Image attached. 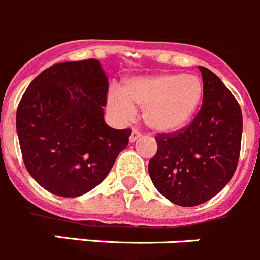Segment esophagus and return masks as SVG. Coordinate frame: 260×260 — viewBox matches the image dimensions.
Returning a JSON list of instances; mask_svg holds the SVG:
<instances>
[{
	"label": "esophagus",
	"instance_id": "esophagus-1",
	"mask_svg": "<svg viewBox=\"0 0 260 260\" xmlns=\"http://www.w3.org/2000/svg\"><path fill=\"white\" fill-rule=\"evenodd\" d=\"M140 137H141V133H140L139 131H132V132H131V136H129V141L135 142V141H137Z\"/></svg>",
	"mask_w": 260,
	"mask_h": 260
}]
</instances>
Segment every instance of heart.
<instances>
[{
    "instance_id": "1",
    "label": "heart",
    "mask_w": 260,
    "mask_h": 260,
    "mask_svg": "<svg viewBox=\"0 0 260 260\" xmlns=\"http://www.w3.org/2000/svg\"><path fill=\"white\" fill-rule=\"evenodd\" d=\"M202 98L203 83L198 76L171 72L129 79L123 92L115 89L109 93L106 106L119 121L129 120L136 107H140L150 129L174 133L193 119Z\"/></svg>"
}]
</instances>
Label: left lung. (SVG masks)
I'll use <instances>...</instances> for the list:
<instances>
[{
  "label": "left lung",
  "mask_w": 260,
  "mask_h": 260,
  "mask_svg": "<svg viewBox=\"0 0 260 260\" xmlns=\"http://www.w3.org/2000/svg\"><path fill=\"white\" fill-rule=\"evenodd\" d=\"M203 100L190 125L159 133L149 175L156 190L175 205L207 202L232 179L242 136V113L233 94L212 71L200 66Z\"/></svg>",
  "instance_id": "left-lung-1"
}]
</instances>
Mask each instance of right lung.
Returning a JSON list of instances; mask_svg holds the SVG:
<instances>
[{
  "instance_id": "obj_1",
  "label": "right lung",
  "mask_w": 260,
  "mask_h": 260,
  "mask_svg": "<svg viewBox=\"0 0 260 260\" xmlns=\"http://www.w3.org/2000/svg\"><path fill=\"white\" fill-rule=\"evenodd\" d=\"M109 79L97 59L57 63L34 79L16 110V133L27 171L60 197L101 184L131 129L105 121Z\"/></svg>"
}]
</instances>
